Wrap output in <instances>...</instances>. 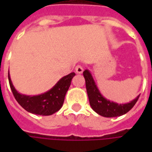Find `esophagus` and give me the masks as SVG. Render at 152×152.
<instances>
[{
  "mask_svg": "<svg viewBox=\"0 0 152 152\" xmlns=\"http://www.w3.org/2000/svg\"><path fill=\"white\" fill-rule=\"evenodd\" d=\"M83 71H84V68H83V66L81 65H77L76 66V72L77 74H81L83 72Z\"/></svg>",
  "mask_w": 152,
  "mask_h": 152,
  "instance_id": "34e87169",
  "label": "esophagus"
}]
</instances>
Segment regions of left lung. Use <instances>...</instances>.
<instances>
[{
    "label": "left lung",
    "instance_id": "obj_1",
    "mask_svg": "<svg viewBox=\"0 0 152 152\" xmlns=\"http://www.w3.org/2000/svg\"><path fill=\"white\" fill-rule=\"evenodd\" d=\"M83 75L86 80V90L89 97V104L94 112L104 117H116L127 113L133 108L140 96L139 94L131 102L124 104L112 102L105 99L101 94L89 70H85Z\"/></svg>",
    "mask_w": 152,
    "mask_h": 152
}]
</instances>
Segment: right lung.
<instances>
[{"instance_id":"right-lung-1","label":"right lung","mask_w":152,"mask_h":152,"mask_svg":"<svg viewBox=\"0 0 152 152\" xmlns=\"http://www.w3.org/2000/svg\"><path fill=\"white\" fill-rule=\"evenodd\" d=\"M75 72H72L63 76L56 83V85L47 92L39 95H25L18 93L10 79L8 72L10 86L16 101L23 108L32 114L40 115H50L59 111L63 107L65 95L71 86V81L75 76Z\"/></svg>"}]
</instances>
